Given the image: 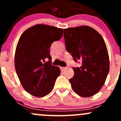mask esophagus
<instances>
[{
	"label": "esophagus",
	"mask_w": 121,
	"mask_h": 121,
	"mask_svg": "<svg viewBox=\"0 0 121 121\" xmlns=\"http://www.w3.org/2000/svg\"><path fill=\"white\" fill-rule=\"evenodd\" d=\"M66 69V68L65 67H62V66H61L60 67V69H61V71H63V70H64L65 69Z\"/></svg>",
	"instance_id": "34e87169"
}]
</instances>
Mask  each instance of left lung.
<instances>
[{"instance_id": "8db88e82", "label": "left lung", "mask_w": 121, "mask_h": 121, "mask_svg": "<svg viewBox=\"0 0 121 121\" xmlns=\"http://www.w3.org/2000/svg\"><path fill=\"white\" fill-rule=\"evenodd\" d=\"M67 52L80 67L73 68L74 75L69 80L73 91L80 96L89 97L98 92L109 72L106 44L97 30L88 26L64 29ZM79 62V61H78Z\"/></svg>"}]
</instances>
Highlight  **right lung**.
I'll list each match as a JSON object with an SVG mask.
<instances>
[{
    "label": "right lung",
    "mask_w": 121,
    "mask_h": 121,
    "mask_svg": "<svg viewBox=\"0 0 121 121\" xmlns=\"http://www.w3.org/2000/svg\"><path fill=\"white\" fill-rule=\"evenodd\" d=\"M62 35V28L37 24L27 29L19 39L15 69L25 91L34 96L43 97L50 93L60 74V68L52 65L49 48Z\"/></svg>",
    "instance_id": "obj_1"
}]
</instances>
